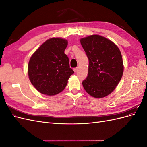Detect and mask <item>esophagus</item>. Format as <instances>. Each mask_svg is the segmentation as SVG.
<instances>
[{"label": "esophagus", "mask_w": 147, "mask_h": 147, "mask_svg": "<svg viewBox=\"0 0 147 147\" xmlns=\"http://www.w3.org/2000/svg\"><path fill=\"white\" fill-rule=\"evenodd\" d=\"M78 67H77V68H74V71L75 72H77V71H78Z\"/></svg>", "instance_id": "1"}]
</instances>
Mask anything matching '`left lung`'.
Here are the masks:
<instances>
[{"mask_svg":"<svg viewBox=\"0 0 147 147\" xmlns=\"http://www.w3.org/2000/svg\"><path fill=\"white\" fill-rule=\"evenodd\" d=\"M89 59L88 75L83 86L89 94L102 98L112 93L123 74L121 51L110 40L99 35L80 39Z\"/></svg>","mask_w":147,"mask_h":147,"instance_id":"1","label":"left lung"}]
</instances>
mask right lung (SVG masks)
I'll return each instance as SVG.
<instances>
[{
	"instance_id": "right-lung-1",
	"label": "right lung",
	"mask_w": 147,
	"mask_h": 147,
	"mask_svg": "<svg viewBox=\"0 0 147 147\" xmlns=\"http://www.w3.org/2000/svg\"><path fill=\"white\" fill-rule=\"evenodd\" d=\"M67 45V40L53 37L31 56L28 64L29 78L39 92L55 96L64 90L70 75L74 73L64 53Z\"/></svg>"
}]
</instances>
